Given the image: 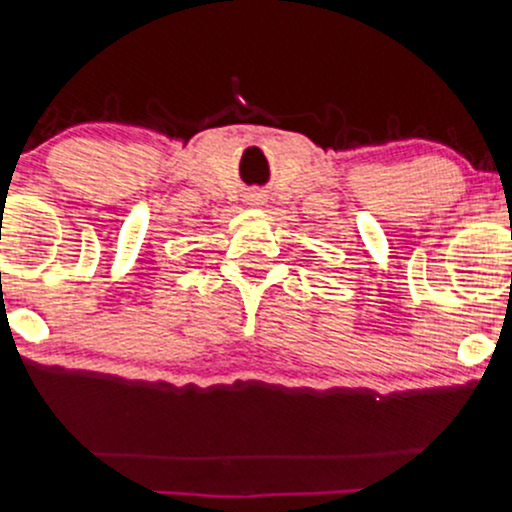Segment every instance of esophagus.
<instances>
[{"mask_svg": "<svg viewBox=\"0 0 512 512\" xmlns=\"http://www.w3.org/2000/svg\"><path fill=\"white\" fill-rule=\"evenodd\" d=\"M252 204H255V202H252Z\"/></svg>", "mask_w": 512, "mask_h": 512, "instance_id": "1", "label": "esophagus"}]
</instances>
